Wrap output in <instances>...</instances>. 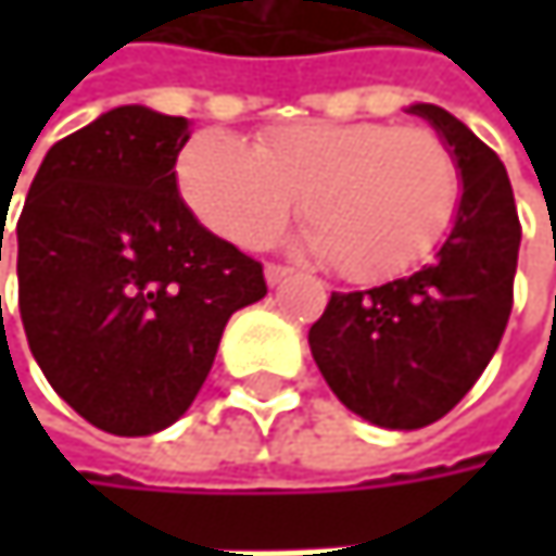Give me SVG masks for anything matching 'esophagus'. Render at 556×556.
Returning a JSON list of instances; mask_svg holds the SVG:
<instances>
[{"label":"esophagus","mask_w":556,"mask_h":556,"mask_svg":"<svg viewBox=\"0 0 556 556\" xmlns=\"http://www.w3.org/2000/svg\"><path fill=\"white\" fill-rule=\"evenodd\" d=\"M264 277H267V286H279V282H286V279L292 277V270L289 267H279V264H267Z\"/></svg>","instance_id":"34e87169"}]
</instances>
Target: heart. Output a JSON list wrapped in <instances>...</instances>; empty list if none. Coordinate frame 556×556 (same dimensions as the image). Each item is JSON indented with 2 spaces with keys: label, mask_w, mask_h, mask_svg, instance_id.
Segmentation results:
<instances>
[{
  "label": "heart",
  "mask_w": 556,
  "mask_h": 556,
  "mask_svg": "<svg viewBox=\"0 0 556 556\" xmlns=\"http://www.w3.org/2000/svg\"><path fill=\"white\" fill-rule=\"evenodd\" d=\"M176 182L199 222L241 248L274 238L302 195V248L351 282L418 264L460 195L454 154L434 131L380 122H292L257 144L205 128L179 151Z\"/></svg>",
  "instance_id": "heart-1"
}]
</instances>
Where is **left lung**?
I'll list each match as a JSON object with an SVG mask.
<instances>
[{
  "instance_id": "obj_1",
  "label": "left lung",
  "mask_w": 556,
  "mask_h": 556,
  "mask_svg": "<svg viewBox=\"0 0 556 556\" xmlns=\"http://www.w3.org/2000/svg\"><path fill=\"white\" fill-rule=\"evenodd\" d=\"M425 118L454 154L460 202L428 267L364 292H331L308 331L331 392L364 421L415 431L447 415L480 380L511 312L521 225L508 173L460 118L431 102Z\"/></svg>"
}]
</instances>
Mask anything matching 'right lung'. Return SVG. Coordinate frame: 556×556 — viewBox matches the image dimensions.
Masks as SVG:
<instances>
[{
  "label": "right lung",
  "instance_id": "1",
  "mask_svg": "<svg viewBox=\"0 0 556 556\" xmlns=\"http://www.w3.org/2000/svg\"><path fill=\"white\" fill-rule=\"evenodd\" d=\"M186 141L179 115L102 112L45 154L15 228L38 367L73 412L122 438L186 415L228 318L267 295L264 267L182 202Z\"/></svg>",
  "mask_w": 556,
  "mask_h": 556
}]
</instances>
